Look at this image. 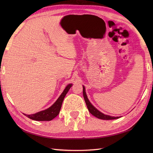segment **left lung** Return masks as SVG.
Returning <instances> with one entry per match:
<instances>
[{"instance_id":"1","label":"left lung","mask_w":153,"mask_h":153,"mask_svg":"<svg viewBox=\"0 0 153 153\" xmlns=\"http://www.w3.org/2000/svg\"><path fill=\"white\" fill-rule=\"evenodd\" d=\"M83 95L84 100H85V101L87 108H88L90 113L92 115H93L94 116H95V117H97V118H98L99 119L106 120L119 118V117H114V116H111L106 115V114H105L100 112L99 110H98L95 108V106H93L92 104L90 102L88 98H87V96L86 95L85 87H84V86H83Z\"/></svg>"}]
</instances>
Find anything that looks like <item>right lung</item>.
Here are the masks:
<instances>
[{
  "label": "right lung",
  "instance_id": "obj_1",
  "mask_svg": "<svg viewBox=\"0 0 153 153\" xmlns=\"http://www.w3.org/2000/svg\"><path fill=\"white\" fill-rule=\"evenodd\" d=\"M71 85H72V84H69V85H68L64 90L60 96L59 97V98H58L56 100V101L48 108L42 110L41 112L33 114L27 115L24 114V115L28 117L29 118L33 120H36V121H50V120L54 119L55 117L57 116L58 115V114H59L63 100L67 93L68 92V91L70 89Z\"/></svg>",
  "mask_w": 153,
  "mask_h": 153
}]
</instances>
